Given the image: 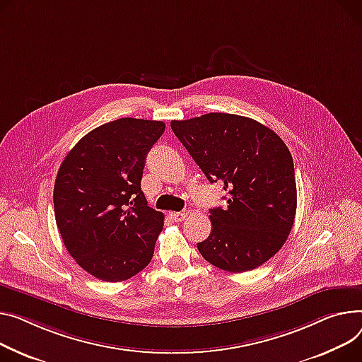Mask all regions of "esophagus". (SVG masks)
Instances as JSON below:
<instances>
[{"label": "esophagus", "mask_w": 362, "mask_h": 362, "mask_svg": "<svg viewBox=\"0 0 362 362\" xmlns=\"http://www.w3.org/2000/svg\"><path fill=\"white\" fill-rule=\"evenodd\" d=\"M187 216V212H185V211H182V212H172L170 214V218L173 220V221H176V223H180V221H183L185 218Z\"/></svg>", "instance_id": "obj_1"}]
</instances>
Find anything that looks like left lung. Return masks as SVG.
Listing matches in <instances>:
<instances>
[{
	"instance_id": "8db88e82",
	"label": "left lung",
	"mask_w": 362,
	"mask_h": 362,
	"mask_svg": "<svg viewBox=\"0 0 362 362\" xmlns=\"http://www.w3.org/2000/svg\"><path fill=\"white\" fill-rule=\"evenodd\" d=\"M172 129L206 179L221 182L227 209L212 208L202 257L228 272H247L286 242L297 211L294 163L285 142L255 119L206 113L172 120Z\"/></svg>"
}]
</instances>
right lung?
<instances>
[{"label": "right lung", "mask_w": 362, "mask_h": 362, "mask_svg": "<svg viewBox=\"0 0 362 362\" xmlns=\"http://www.w3.org/2000/svg\"><path fill=\"white\" fill-rule=\"evenodd\" d=\"M161 120L122 117L84 135L64 158L54 187L55 220L68 253L94 278L125 281L151 262L164 215L141 190Z\"/></svg>", "instance_id": "right-lung-1"}]
</instances>
